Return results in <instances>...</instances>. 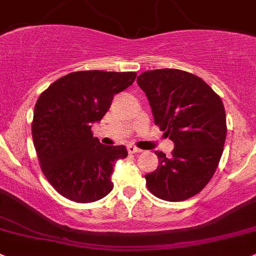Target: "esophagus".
<instances>
[{"label": "esophagus", "instance_id": "34e87169", "mask_svg": "<svg viewBox=\"0 0 256 256\" xmlns=\"http://www.w3.org/2000/svg\"><path fill=\"white\" fill-rule=\"evenodd\" d=\"M127 150L129 154H136V152H142V150L139 149V148H136V146H132V144H129L127 146Z\"/></svg>", "mask_w": 256, "mask_h": 256}]
</instances>
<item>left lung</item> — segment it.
Instances as JSON below:
<instances>
[{"mask_svg":"<svg viewBox=\"0 0 256 256\" xmlns=\"http://www.w3.org/2000/svg\"><path fill=\"white\" fill-rule=\"evenodd\" d=\"M152 107L154 123L175 148L155 152L158 168L146 175L158 198L185 201L204 190L220 164L226 136L220 97L198 76L178 69L149 70L136 78Z\"/></svg>","mask_w":256,"mask_h":256,"instance_id":"obj_1","label":"left lung"}]
</instances>
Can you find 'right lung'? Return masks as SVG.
Returning a JSON list of instances; mask_svg holds the SVG:
<instances>
[{"instance_id":"1","label":"right lung","mask_w":256,"mask_h":256,"mask_svg":"<svg viewBox=\"0 0 256 256\" xmlns=\"http://www.w3.org/2000/svg\"><path fill=\"white\" fill-rule=\"evenodd\" d=\"M136 72L86 70L58 78L34 107L32 136L42 171L62 196L78 204L98 201L113 188L114 162L127 158L124 146H104L92 134L116 94Z\"/></svg>"}]
</instances>
